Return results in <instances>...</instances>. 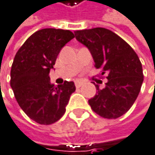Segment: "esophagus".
Wrapping results in <instances>:
<instances>
[{"label":"esophagus","mask_w":155,"mask_h":155,"mask_svg":"<svg viewBox=\"0 0 155 155\" xmlns=\"http://www.w3.org/2000/svg\"><path fill=\"white\" fill-rule=\"evenodd\" d=\"M83 84H84V83H83L82 81H76V83H75L76 87H80Z\"/></svg>","instance_id":"34e87169"}]
</instances>
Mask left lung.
<instances>
[{
  "instance_id": "8db88e82",
  "label": "left lung",
  "mask_w": 155,
  "mask_h": 155,
  "mask_svg": "<svg viewBox=\"0 0 155 155\" xmlns=\"http://www.w3.org/2000/svg\"><path fill=\"white\" fill-rule=\"evenodd\" d=\"M76 39L87 46L96 68L108 74V82L88 101L101 117L117 119L125 114L136 101L143 81L142 63L137 54L112 31L97 27L75 32Z\"/></svg>"
}]
</instances>
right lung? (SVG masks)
<instances>
[{
  "label": "right lung",
  "mask_w": 155,
  "mask_h": 155,
  "mask_svg": "<svg viewBox=\"0 0 155 155\" xmlns=\"http://www.w3.org/2000/svg\"><path fill=\"white\" fill-rule=\"evenodd\" d=\"M75 37L69 30L45 28L33 34L16 53L11 69V87L25 114L35 122L49 125L66 112L73 81L55 87L49 72L62 47Z\"/></svg>",
  "instance_id": "1"
}]
</instances>
